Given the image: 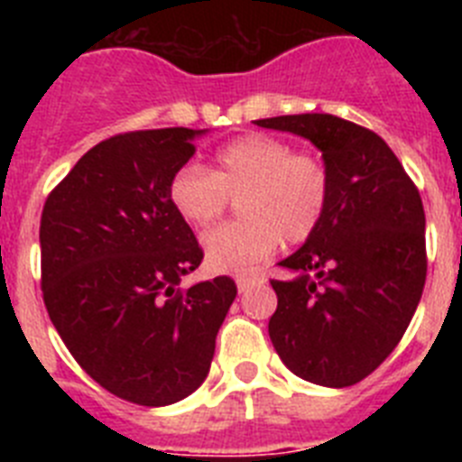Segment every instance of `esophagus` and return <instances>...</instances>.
I'll return each instance as SVG.
<instances>
[{"mask_svg": "<svg viewBox=\"0 0 462 462\" xmlns=\"http://www.w3.org/2000/svg\"><path fill=\"white\" fill-rule=\"evenodd\" d=\"M259 282H263V277L259 275V273H243V275L236 277V284H238V291L245 293L250 291L254 284H259Z\"/></svg>", "mask_w": 462, "mask_h": 462, "instance_id": "esophagus-1", "label": "esophagus"}]
</instances>
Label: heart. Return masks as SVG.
<instances>
[{
	"label": "heart",
	"instance_id": "heart-1",
	"mask_svg": "<svg viewBox=\"0 0 462 462\" xmlns=\"http://www.w3.org/2000/svg\"><path fill=\"white\" fill-rule=\"evenodd\" d=\"M231 196L243 217L203 236L215 271H245L287 245H300L319 228L330 201V171L314 152H296L284 138L245 134L215 152L212 171L182 164L171 175L169 199L191 226L224 215Z\"/></svg>",
	"mask_w": 462,
	"mask_h": 462
}]
</instances>
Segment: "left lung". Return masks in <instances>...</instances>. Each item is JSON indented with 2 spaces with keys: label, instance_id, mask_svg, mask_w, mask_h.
I'll return each mask as SVG.
<instances>
[{
  "label": "left lung",
  "instance_id": "1",
  "mask_svg": "<svg viewBox=\"0 0 462 462\" xmlns=\"http://www.w3.org/2000/svg\"><path fill=\"white\" fill-rule=\"evenodd\" d=\"M303 136L330 171L319 228L277 266L268 321L282 363L305 382L342 389L377 370L405 336L426 284L419 189L377 134L328 113L256 120Z\"/></svg>",
  "mask_w": 462,
  "mask_h": 462
}]
</instances>
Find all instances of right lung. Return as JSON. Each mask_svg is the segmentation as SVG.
<instances>
[{
	"instance_id": "right-lung-1",
	"label": "right lung",
	"mask_w": 462,
	"mask_h": 462,
	"mask_svg": "<svg viewBox=\"0 0 462 462\" xmlns=\"http://www.w3.org/2000/svg\"><path fill=\"white\" fill-rule=\"evenodd\" d=\"M206 129L117 134L79 159L41 215V289L52 326L97 383L164 407L208 377L234 303L222 275L182 289L203 250L169 199Z\"/></svg>"
}]
</instances>
